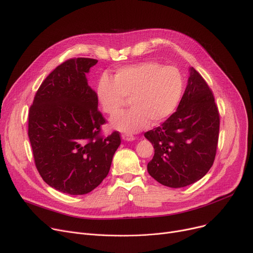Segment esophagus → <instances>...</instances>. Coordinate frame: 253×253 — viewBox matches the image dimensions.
Masks as SVG:
<instances>
[{"instance_id":"1","label":"esophagus","mask_w":253,"mask_h":253,"mask_svg":"<svg viewBox=\"0 0 253 253\" xmlns=\"http://www.w3.org/2000/svg\"><path fill=\"white\" fill-rule=\"evenodd\" d=\"M122 138L124 139V140H126V141H132V140H134L135 139V137L133 136V135H130V134H122Z\"/></svg>"}]
</instances>
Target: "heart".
<instances>
[{
    "label": "heart",
    "instance_id": "b5f03b06",
    "mask_svg": "<svg viewBox=\"0 0 253 253\" xmlns=\"http://www.w3.org/2000/svg\"><path fill=\"white\" fill-rule=\"evenodd\" d=\"M184 80L175 66L144 61L118 69L114 79L102 75L96 85V97L104 113L115 115L129 98L131 108L112 118L114 128L134 133L152 124L161 123L176 110Z\"/></svg>",
    "mask_w": 253,
    "mask_h": 253
}]
</instances>
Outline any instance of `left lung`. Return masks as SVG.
<instances>
[{
	"instance_id": "obj_1",
	"label": "left lung",
	"mask_w": 253,
	"mask_h": 253,
	"mask_svg": "<svg viewBox=\"0 0 253 253\" xmlns=\"http://www.w3.org/2000/svg\"><path fill=\"white\" fill-rule=\"evenodd\" d=\"M219 133V113L203 77L190 69L188 85L175 113L144 136L154 145L150 175L169 188L201 179L213 165Z\"/></svg>"
}]
</instances>
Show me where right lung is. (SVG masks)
Wrapping results in <instances>:
<instances>
[{"mask_svg":"<svg viewBox=\"0 0 253 253\" xmlns=\"http://www.w3.org/2000/svg\"><path fill=\"white\" fill-rule=\"evenodd\" d=\"M97 63L71 58L39 87L29 112L35 164L50 187L70 195L90 193L108 175L121 136L101 135L106 123L86 74Z\"/></svg>","mask_w":253,"mask_h":253,"instance_id":"add662e5","label":"right lung"}]
</instances>
